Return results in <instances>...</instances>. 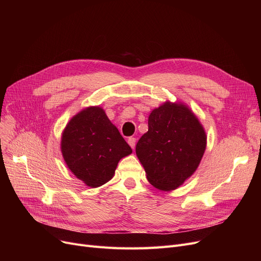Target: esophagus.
Segmentation results:
<instances>
[{"mask_svg": "<svg viewBox=\"0 0 261 261\" xmlns=\"http://www.w3.org/2000/svg\"><path fill=\"white\" fill-rule=\"evenodd\" d=\"M128 144L130 145V147L132 149H134L135 148V144H136V139L135 138H129L128 139Z\"/></svg>", "mask_w": 261, "mask_h": 261, "instance_id": "esophagus-1", "label": "esophagus"}]
</instances>
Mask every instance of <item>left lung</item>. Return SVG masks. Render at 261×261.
Instances as JSON below:
<instances>
[{
    "mask_svg": "<svg viewBox=\"0 0 261 261\" xmlns=\"http://www.w3.org/2000/svg\"><path fill=\"white\" fill-rule=\"evenodd\" d=\"M206 135L198 118L184 105L166 102L149 115L148 132L135 152L147 179L161 190L179 187L198 168Z\"/></svg>",
    "mask_w": 261,
    "mask_h": 261,
    "instance_id": "1",
    "label": "left lung"
}]
</instances>
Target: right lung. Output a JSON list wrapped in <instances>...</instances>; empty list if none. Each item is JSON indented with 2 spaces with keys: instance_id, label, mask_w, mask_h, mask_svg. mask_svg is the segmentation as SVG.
I'll list each match as a JSON object with an SVG mask.
<instances>
[{
  "instance_id": "1",
  "label": "right lung",
  "mask_w": 261,
  "mask_h": 261,
  "mask_svg": "<svg viewBox=\"0 0 261 261\" xmlns=\"http://www.w3.org/2000/svg\"><path fill=\"white\" fill-rule=\"evenodd\" d=\"M61 151L67 167L88 186L98 187L112 179L119 160L131 147L99 107L85 109L65 127Z\"/></svg>"
}]
</instances>
